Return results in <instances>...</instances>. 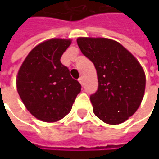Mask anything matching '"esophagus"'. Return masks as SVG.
<instances>
[{
  "label": "esophagus",
  "instance_id": "34e87169",
  "mask_svg": "<svg viewBox=\"0 0 159 159\" xmlns=\"http://www.w3.org/2000/svg\"><path fill=\"white\" fill-rule=\"evenodd\" d=\"M78 82H79L80 84H81L82 86H83V77H80L79 79H78Z\"/></svg>",
  "mask_w": 159,
  "mask_h": 159
}]
</instances>
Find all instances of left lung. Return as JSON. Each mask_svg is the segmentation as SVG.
Masks as SVG:
<instances>
[{
	"mask_svg": "<svg viewBox=\"0 0 159 159\" xmlns=\"http://www.w3.org/2000/svg\"><path fill=\"white\" fill-rule=\"evenodd\" d=\"M81 52L94 65L98 90L90 96L93 111L107 124L125 122L141 104L146 89L142 66L119 42L104 37H78Z\"/></svg>",
	"mask_w": 159,
	"mask_h": 159,
	"instance_id": "1",
	"label": "left lung"
}]
</instances>
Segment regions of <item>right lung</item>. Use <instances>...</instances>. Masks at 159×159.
<instances>
[{"mask_svg":"<svg viewBox=\"0 0 159 159\" xmlns=\"http://www.w3.org/2000/svg\"><path fill=\"white\" fill-rule=\"evenodd\" d=\"M70 39L52 38L36 45L19 68L17 90L30 113L46 123H55L69 113L81 84L60 62Z\"/></svg>","mask_w":159,"mask_h":159,"instance_id":"obj_1","label":"right lung"}]
</instances>
